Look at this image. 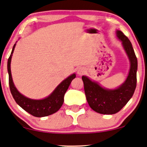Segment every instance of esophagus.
Listing matches in <instances>:
<instances>
[{"mask_svg":"<svg viewBox=\"0 0 147 147\" xmlns=\"http://www.w3.org/2000/svg\"><path fill=\"white\" fill-rule=\"evenodd\" d=\"M85 72V69L84 68H82V67H80V68H79L77 70V74H78L79 76H81V75H82L83 74H84Z\"/></svg>","mask_w":147,"mask_h":147,"instance_id":"34e87169","label":"esophagus"}]
</instances>
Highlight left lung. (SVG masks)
I'll return each instance as SVG.
<instances>
[{"instance_id":"obj_1","label":"left lung","mask_w":147,"mask_h":147,"mask_svg":"<svg viewBox=\"0 0 147 147\" xmlns=\"http://www.w3.org/2000/svg\"><path fill=\"white\" fill-rule=\"evenodd\" d=\"M118 38L122 41L130 63V69L126 80L120 87L114 90H107L87 77H82L86 100L94 111L103 115H113L122 109L129 101L136 87L137 58L127 37L121 30H117Z\"/></svg>"}]
</instances>
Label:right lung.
<instances>
[{
	"label": "right lung",
	"instance_id": "obj_1",
	"mask_svg": "<svg viewBox=\"0 0 147 147\" xmlns=\"http://www.w3.org/2000/svg\"><path fill=\"white\" fill-rule=\"evenodd\" d=\"M15 46L16 43L13 47L11 53L8 59L7 70L9 73V84L11 93L16 102L25 111L36 117H47L57 112L62 106L64 101L65 93L68 89L72 80L76 78V74H72L67 78L63 80L52 92L51 95L46 98L40 100L27 98L16 89L13 82L11 73V61Z\"/></svg>",
	"mask_w": 147,
	"mask_h": 147
}]
</instances>
